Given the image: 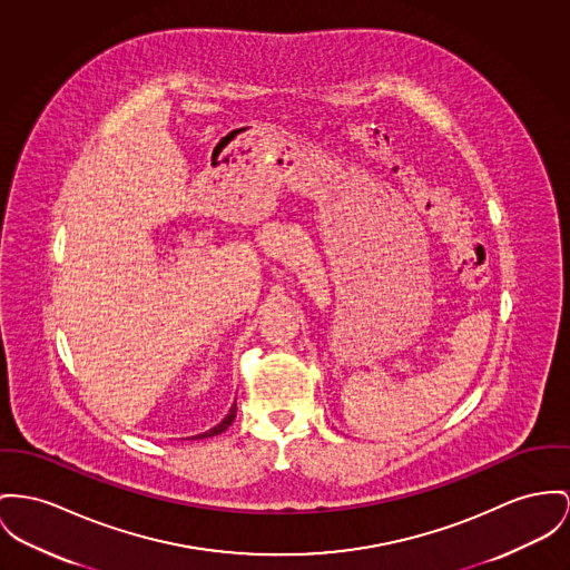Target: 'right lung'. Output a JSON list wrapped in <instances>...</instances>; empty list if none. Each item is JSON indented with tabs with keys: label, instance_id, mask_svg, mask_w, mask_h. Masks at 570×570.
<instances>
[{
	"label": "right lung",
	"instance_id": "right-lung-1",
	"mask_svg": "<svg viewBox=\"0 0 570 570\" xmlns=\"http://www.w3.org/2000/svg\"><path fill=\"white\" fill-rule=\"evenodd\" d=\"M235 413H237V406L233 404L230 406V411H228L227 417L223 419L218 425H214L212 430H207V432H203V434H198V436H194V439H207V436H216V434H220V432H225L228 425L233 423V419H235Z\"/></svg>",
	"mask_w": 570,
	"mask_h": 570
}]
</instances>
